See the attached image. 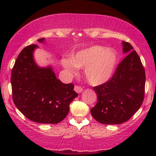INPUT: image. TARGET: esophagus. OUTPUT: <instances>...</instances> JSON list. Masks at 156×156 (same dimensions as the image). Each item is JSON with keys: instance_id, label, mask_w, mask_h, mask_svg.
Masks as SVG:
<instances>
[{"instance_id": "obj_1", "label": "esophagus", "mask_w": 156, "mask_h": 156, "mask_svg": "<svg viewBox=\"0 0 156 156\" xmlns=\"http://www.w3.org/2000/svg\"><path fill=\"white\" fill-rule=\"evenodd\" d=\"M74 91H75L76 93H82L83 91V89L80 86L75 85V86H74Z\"/></svg>"}]
</instances>
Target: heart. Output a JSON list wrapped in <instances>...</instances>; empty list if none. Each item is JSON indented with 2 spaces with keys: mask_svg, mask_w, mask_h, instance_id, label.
<instances>
[{
  "mask_svg": "<svg viewBox=\"0 0 156 156\" xmlns=\"http://www.w3.org/2000/svg\"><path fill=\"white\" fill-rule=\"evenodd\" d=\"M117 63V54L113 50L101 46H93L81 50L72 57L62 60V66L74 74L77 67L85 68L84 74L91 84L99 85L109 80Z\"/></svg>",
  "mask_w": 156,
  "mask_h": 156,
  "instance_id": "1",
  "label": "heart"
}]
</instances>
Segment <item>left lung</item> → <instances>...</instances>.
<instances>
[{"mask_svg":"<svg viewBox=\"0 0 156 156\" xmlns=\"http://www.w3.org/2000/svg\"><path fill=\"white\" fill-rule=\"evenodd\" d=\"M129 54L117 66L108 82L94 87L97 104L91 108L95 120L103 124H121L139 109L144 99L146 74L137 52L131 44L122 42Z\"/></svg>","mask_w":156,"mask_h":156,"instance_id":"left-lung-1","label":"left lung"}]
</instances>
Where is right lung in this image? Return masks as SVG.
<instances>
[{
    "label": "right lung",
    "instance_id": "right-lung-1",
    "mask_svg": "<svg viewBox=\"0 0 156 156\" xmlns=\"http://www.w3.org/2000/svg\"><path fill=\"white\" fill-rule=\"evenodd\" d=\"M37 48L25 47L16 60L10 79L12 100L30 120L56 124L67 116L70 103L78 94L73 84H64L56 77L51 66L40 67L35 63L33 52Z\"/></svg>",
    "mask_w": 156,
    "mask_h": 156
}]
</instances>
